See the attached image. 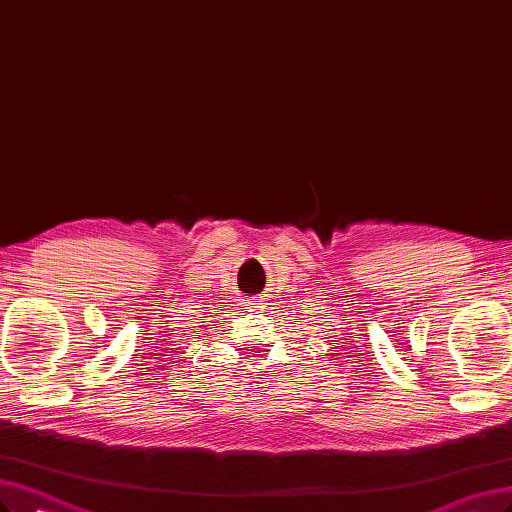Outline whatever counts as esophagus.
Masks as SVG:
<instances>
[{
  "instance_id": "obj_1",
  "label": "esophagus",
  "mask_w": 512,
  "mask_h": 512,
  "mask_svg": "<svg viewBox=\"0 0 512 512\" xmlns=\"http://www.w3.org/2000/svg\"><path fill=\"white\" fill-rule=\"evenodd\" d=\"M262 305H264V303H260V298H252V301L245 303V311L260 313V311H262Z\"/></svg>"
}]
</instances>
